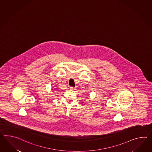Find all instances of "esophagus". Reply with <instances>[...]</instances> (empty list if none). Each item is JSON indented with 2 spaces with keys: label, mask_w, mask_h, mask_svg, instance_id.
<instances>
[{
  "label": "esophagus",
  "mask_w": 152,
  "mask_h": 152,
  "mask_svg": "<svg viewBox=\"0 0 152 152\" xmlns=\"http://www.w3.org/2000/svg\"><path fill=\"white\" fill-rule=\"evenodd\" d=\"M70 90H75V87H70Z\"/></svg>",
  "instance_id": "obj_1"
}]
</instances>
